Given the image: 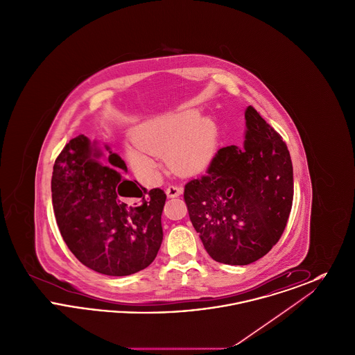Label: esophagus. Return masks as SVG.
<instances>
[{"instance_id":"obj_1","label":"esophagus","mask_w":355,"mask_h":355,"mask_svg":"<svg viewBox=\"0 0 355 355\" xmlns=\"http://www.w3.org/2000/svg\"><path fill=\"white\" fill-rule=\"evenodd\" d=\"M182 191H184V189H182L181 186L170 185L169 187L166 189V194H168L169 198H174V197L181 196Z\"/></svg>"}]
</instances>
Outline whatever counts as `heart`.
Wrapping results in <instances>:
<instances>
[{
    "instance_id": "obj_1",
    "label": "heart",
    "mask_w": 355,
    "mask_h": 355,
    "mask_svg": "<svg viewBox=\"0 0 355 355\" xmlns=\"http://www.w3.org/2000/svg\"><path fill=\"white\" fill-rule=\"evenodd\" d=\"M194 110L170 113L149 119L133 132L135 142L125 146L132 168L145 178L155 177L157 157H164L178 174H194L213 158L217 148V128Z\"/></svg>"
}]
</instances>
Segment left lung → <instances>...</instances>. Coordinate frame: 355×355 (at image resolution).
I'll use <instances>...</instances> for the list:
<instances>
[{
	"instance_id": "1",
	"label": "left lung",
	"mask_w": 355,
	"mask_h": 355,
	"mask_svg": "<svg viewBox=\"0 0 355 355\" xmlns=\"http://www.w3.org/2000/svg\"><path fill=\"white\" fill-rule=\"evenodd\" d=\"M245 119L243 146L220 149L206 174L184 191L206 252L226 265H249L270 252L286 227L294 193L282 137L253 106Z\"/></svg>"
}]
</instances>
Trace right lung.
<instances>
[{
    "label": "right lung",
    "instance_id": "1",
    "mask_svg": "<svg viewBox=\"0 0 355 355\" xmlns=\"http://www.w3.org/2000/svg\"><path fill=\"white\" fill-rule=\"evenodd\" d=\"M102 152L84 135L69 141L51 175V201L60 233L76 258L112 277L148 268L162 243L161 216L166 194L128 181L126 164Z\"/></svg>",
    "mask_w": 355,
    "mask_h": 355
}]
</instances>
